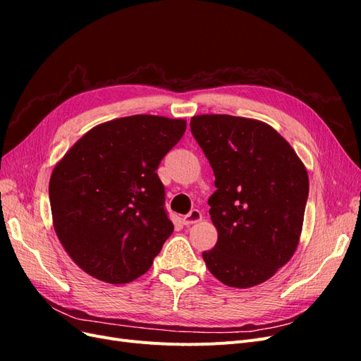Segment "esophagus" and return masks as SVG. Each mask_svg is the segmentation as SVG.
Returning <instances> with one entry per match:
<instances>
[{
  "label": "esophagus",
  "mask_w": 361,
  "mask_h": 361,
  "mask_svg": "<svg viewBox=\"0 0 361 361\" xmlns=\"http://www.w3.org/2000/svg\"><path fill=\"white\" fill-rule=\"evenodd\" d=\"M202 220V212L199 209H191L187 215L182 218V221L185 226H190L194 223H199Z\"/></svg>",
  "instance_id": "1"
}]
</instances>
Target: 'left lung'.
I'll return each mask as SVG.
<instances>
[{"label": "left lung", "instance_id": "obj_1", "mask_svg": "<svg viewBox=\"0 0 361 361\" xmlns=\"http://www.w3.org/2000/svg\"><path fill=\"white\" fill-rule=\"evenodd\" d=\"M190 126L216 187L207 203L218 239L203 260L227 286H256L297 250L307 171L288 141L259 120L204 114L194 116Z\"/></svg>", "mask_w": 361, "mask_h": 361}]
</instances>
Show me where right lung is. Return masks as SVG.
Segmentation results:
<instances>
[{"label": "right lung", "mask_w": 361, "mask_h": 361, "mask_svg": "<svg viewBox=\"0 0 361 361\" xmlns=\"http://www.w3.org/2000/svg\"><path fill=\"white\" fill-rule=\"evenodd\" d=\"M185 120L137 114L89 130L49 180L56 233L72 260L106 283H129L154 264L173 233L158 167Z\"/></svg>", "instance_id": "obj_1"}]
</instances>
